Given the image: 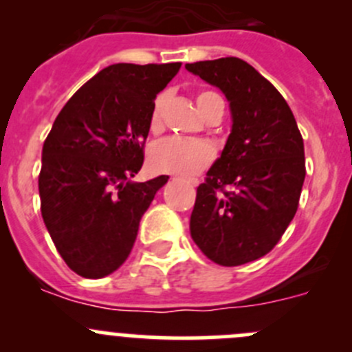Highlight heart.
I'll return each mask as SVG.
<instances>
[{
    "label": "heart",
    "mask_w": 352,
    "mask_h": 352,
    "mask_svg": "<svg viewBox=\"0 0 352 352\" xmlns=\"http://www.w3.org/2000/svg\"><path fill=\"white\" fill-rule=\"evenodd\" d=\"M168 94H158L151 105L150 129L153 133L162 131L163 126V109H165ZM197 107L202 116L209 112V109L218 102H223L221 97L214 91H202L196 98ZM214 151L206 141L201 140H184V138H166L151 146L148 153V162L155 172L172 173V175L190 177L201 172L204 166L211 163Z\"/></svg>",
    "instance_id": "1"
}]
</instances>
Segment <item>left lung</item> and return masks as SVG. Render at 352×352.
Returning a JSON list of instances; mask_svg holds the SVG:
<instances>
[{"label": "left lung", "instance_id": "left-lung-1", "mask_svg": "<svg viewBox=\"0 0 352 352\" xmlns=\"http://www.w3.org/2000/svg\"><path fill=\"white\" fill-rule=\"evenodd\" d=\"M230 102L232 133L197 187L190 236L226 267L274 248L294 218L305 180L303 138L289 105L255 67L239 58L186 65Z\"/></svg>", "mask_w": 352, "mask_h": 352}]
</instances>
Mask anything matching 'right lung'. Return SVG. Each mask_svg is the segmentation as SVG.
Listing matches in <instances>:
<instances>
[{
    "mask_svg": "<svg viewBox=\"0 0 352 352\" xmlns=\"http://www.w3.org/2000/svg\"><path fill=\"white\" fill-rule=\"evenodd\" d=\"M180 63L104 67L67 100L42 148L45 228L67 267L112 274L129 257L140 221L168 177L133 182L143 166L156 95Z\"/></svg>",
    "mask_w": 352,
    "mask_h": 352,
    "instance_id": "right-lung-1",
    "label": "right lung"
}]
</instances>
